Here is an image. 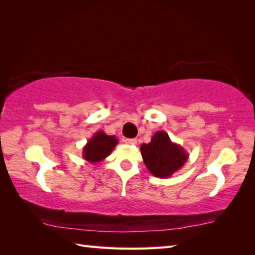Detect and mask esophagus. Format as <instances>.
<instances>
[{"mask_svg":"<svg viewBox=\"0 0 255 255\" xmlns=\"http://www.w3.org/2000/svg\"><path fill=\"white\" fill-rule=\"evenodd\" d=\"M125 143L128 145H136L137 139H135V138H126V139H125Z\"/></svg>","mask_w":255,"mask_h":255,"instance_id":"1","label":"esophagus"}]
</instances>
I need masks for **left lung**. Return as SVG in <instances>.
<instances>
[{
	"instance_id": "left-lung-1",
	"label": "left lung",
	"mask_w": 255,
	"mask_h": 255,
	"mask_svg": "<svg viewBox=\"0 0 255 255\" xmlns=\"http://www.w3.org/2000/svg\"><path fill=\"white\" fill-rule=\"evenodd\" d=\"M140 153L147 170L156 178H170L188 161L189 154L170 139L166 131L154 133L148 144L140 146Z\"/></svg>"
}]
</instances>
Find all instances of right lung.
Masks as SVG:
<instances>
[{
	"instance_id": "add662e5",
	"label": "right lung",
	"mask_w": 255,
	"mask_h": 255,
	"mask_svg": "<svg viewBox=\"0 0 255 255\" xmlns=\"http://www.w3.org/2000/svg\"><path fill=\"white\" fill-rule=\"evenodd\" d=\"M118 144L116 136L107 135L105 131H97L83 147V158L90 163L101 162L109 156Z\"/></svg>"
}]
</instances>
